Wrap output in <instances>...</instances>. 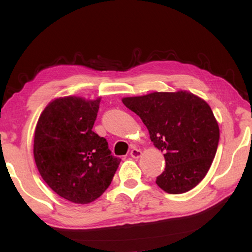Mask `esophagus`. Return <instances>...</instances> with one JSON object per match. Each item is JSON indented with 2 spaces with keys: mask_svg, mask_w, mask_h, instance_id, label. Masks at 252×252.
Here are the masks:
<instances>
[{
  "mask_svg": "<svg viewBox=\"0 0 252 252\" xmlns=\"http://www.w3.org/2000/svg\"><path fill=\"white\" fill-rule=\"evenodd\" d=\"M130 156L133 158V159H138V158L142 156V151L139 150V149H132L130 152Z\"/></svg>",
  "mask_w": 252,
  "mask_h": 252,
  "instance_id": "34e87169",
  "label": "esophagus"
}]
</instances>
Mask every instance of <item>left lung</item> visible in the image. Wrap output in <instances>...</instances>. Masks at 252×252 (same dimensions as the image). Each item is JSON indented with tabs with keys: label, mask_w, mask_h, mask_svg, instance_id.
<instances>
[{
	"label": "left lung",
	"mask_w": 252,
	"mask_h": 252,
	"mask_svg": "<svg viewBox=\"0 0 252 252\" xmlns=\"http://www.w3.org/2000/svg\"><path fill=\"white\" fill-rule=\"evenodd\" d=\"M164 152L165 168L156 183L171 194L193 189L206 177L219 143V126L210 106L188 91L152 92L122 99Z\"/></svg>",
	"instance_id": "8db88e82"
}]
</instances>
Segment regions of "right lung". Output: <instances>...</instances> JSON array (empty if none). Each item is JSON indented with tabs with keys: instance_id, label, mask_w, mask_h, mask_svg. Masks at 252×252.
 Returning a JSON list of instances; mask_svg holds the SVG:
<instances>
[{
	"instance_id": "1",
	"label": "right lung",
	"mask_w": 252,
	"mask_h": 252,
	"mask_svg": "<svg viewBox=\"0 0 252 252\" xmlns=\"http://www.w3.org/2000/svg\"><path fill=\"white\" fill-rule=\"evenodd\" d=\"M101 97H58L36 123L33 153L41 177L60 197L90 203L108 189L121 159L92 131Z\"/></svg>"
}]
</instances>
